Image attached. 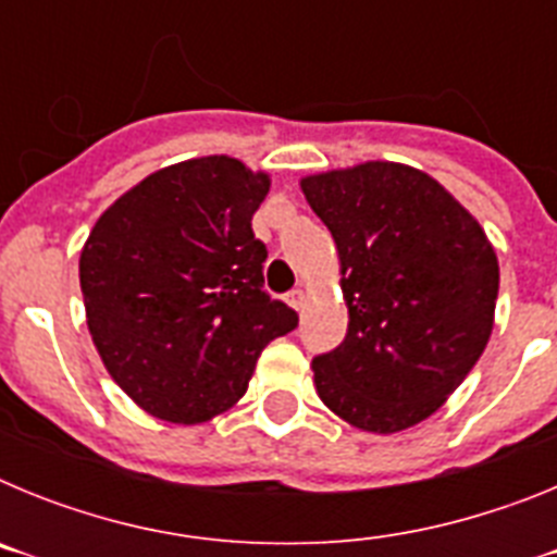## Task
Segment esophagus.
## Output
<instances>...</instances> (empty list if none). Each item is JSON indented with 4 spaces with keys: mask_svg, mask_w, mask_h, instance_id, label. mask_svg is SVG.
I'll return each instance as SVG.
<instances>
[{
    "mask_svg": "<svg viewBox=\"0 0 557 557\" xmlns=\"http://www.w3.org/2000/svg\"><path fill=\"white\" fill-rule=\"evenodd\" d=\"M287 304L295 309V312H304V307H307V293H304L301 287L293 289V293L287 295Z\"/></svg>",
    "mask_w": 557,
    "mask_h": 557,
    "instance_id": "34e87169",
    "label": "esophagus"
}]
</instances>
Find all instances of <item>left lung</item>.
<instances>
[{
  "label": "left lung",
  "mask_w": 557,
  "mask_h": 557,
  "mask_svg": "<svg viewBox=\"0 0 557 557\" xmlns=\"http://www.w3.org/2000/svg\"><path fill=\"white\" fill-rule=\"evenodd\" d=\"M332 231L346 339L312 359L323 405L373 435L444 407L494 332L499 262L482 225L416 166L366 161L301 178Z\"/></svg>",
  "instance_id": "1"
}]
</instances>
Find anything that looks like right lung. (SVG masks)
<instances>
[{
	"label": "right lung",
	"instance_id": "right-lung-1",
	"mask_svg": "<svg viewBox=\"0 0 557 557\" xmlns=\"http://www.w3.org/2000/svg\"><path fill=\"white\" fill-rule=\"evenodd\" d=\"M268 172L203 156L113 200L81 250L86 323L102 366L145 412L200 424L245 396L270 339L298 314L262 289L250 220Z\"/></svg>",
	"mask_w": 557,
	"mask_h": 557
}]
</instances>
